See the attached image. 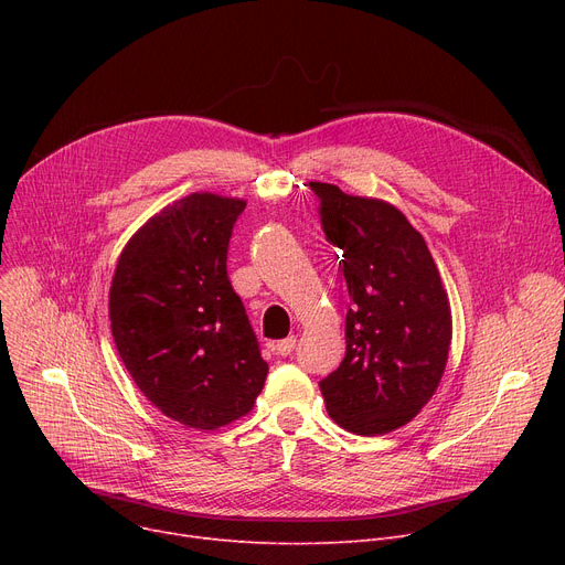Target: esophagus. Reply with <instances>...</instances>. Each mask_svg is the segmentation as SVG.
Returning a JSON list of instances; mask_svg holds the SVG:
<instances>
[{
    "mask_svg": "<svg viewBox=\"0 0 565 565\" xmlns=\"http://www.w3.org/2000/svg\"><path fill=\"white\" fill-rule=\"evenodd\" d=\"M275 350L277 354H281V358H288V354L295 350V337H288V339H281L275 343Z\"/></svg>",
    "mask_w": 565,
    "mask_h": 565,
    "instance_id": "obj_1",
    "label": "esophagus"
}]
</instances>
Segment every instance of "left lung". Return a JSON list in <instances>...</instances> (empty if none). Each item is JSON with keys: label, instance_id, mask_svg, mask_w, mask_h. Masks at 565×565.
Segmentation results:
<instances>
[{"label": "left lung", "instance_id": "8db88e82", "mask_svg": "<svg viewBox=\"0 0 565 565\" xmlns=\"http://www.w3.org/2000/svg\"><path fill=\"white\" fill-rule=\"evenodd\" d=\"M328 241L343 252L350 309L345 358L320 380L330 417L354 435H384L433 398L451 348V307L424 235L396 205L309 183Z\"/></svg>", "mask_w": 565, "mask_h": 565}]
</instances>
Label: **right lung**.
Here are the masks:
<instances>
[{
	"instance_id": "obj_1",
	"label": "right lung",
	"mask_w": 565,
	"mask_h": 565,
	"mask_svg": "<svg viewBox=\"0 0 565 565\" xmlns=\"http://www.w3.org/2000/svg\"><path fill=\"white\" fill-rule=\"evenodd\" d=\"M247 201L194 192L148 220L118 256L111 337L141 394L164 417L215 430L245 417L267 364L226 275Z\"/></svg>"
}]
</instances>
